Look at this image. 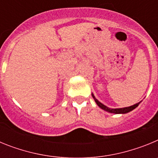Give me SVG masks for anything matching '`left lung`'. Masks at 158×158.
Instances as JSON below:
<instances>
[{
    "instance_id": "obj_1",
    "label": "left lung",
    "mask_w": 158,
    "mask_h": 158,
    "mask_svg": "<svg viewBox=\"0 0 158 158\" xmlns=\"http://www.w3.org/2000/svg\"><path fill=\"white\" fill-rule=\"evenodd\" d=\"M92 96H93V97L94 98L95 101H96V103L97 104V105H98L100 108H102V109L104 110V111H108V112L115 113V114H125V113L129 112V111H132V110L135 109V107H138V106H139V104H140V102H139V103H138V104H134V105L131 106V107H123V108H115V109H114V108H109V107H107V106L104 105V104H101L100 101H98V100H96L93 94H92Z\"/></svg>"
}]
</instances>
